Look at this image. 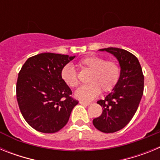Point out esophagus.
<instances>
[{
	"label": "esophagus",
	"mask_w": 160,
	"mask_h": 160,
	"mask_svg": "<svg viewBox=\"0 0 160 160\" xmlns=\"http://www.w3.org/2000/svg\"><path fill=\"white\" fill-rule=\"evenodd\" d=\"M79 103H80V104H82V105H84V106L90 105V102H84V101H79Z\"/></svg>",
	"instance_id": "1"
}]
</instances>
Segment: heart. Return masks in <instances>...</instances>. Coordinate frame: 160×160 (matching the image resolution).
Listing matches in <instances>:
<instances>
[{"mask_svg":"<svg viewBox=\"0 0 160 160\" xmlns=\"http://www.w3.org/2000/svg\"><path fill=\"white\" fill-rule=\"evenodd\" d=\"M78 66L90 70L88 82L77 89L75 97L84 102L95 98L101 92L111 91L118 82L120 77V67L114 61L106 59L97 55H90L79 61ZM61 78L65 84L73 88L78 85L77 73L72 65L68 64L61 71Z\"/></svg>","mask_w":160,"mask_h":160,"instance_id":"heart-1","label":"heart"}]
</instances>
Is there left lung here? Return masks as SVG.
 <instances>
[{
    "instance_id": "8db88e82",
    "label": "left lung",
    "mask_w": 160,
    "mask_h": 160,
    "mask_svg": "<svg viewBox=\"0 0 160 160\" xmlns=\"http://www.w3.org/2000/svg\"><path fill=\"white\" fill-rule=\"evenodd\" d=\"M99 50L114 55L121 70L112 91L105 99L97 102L102 107V113L94 118L93 124L102 132L114 133L128 125L135 115L143 94L144 77L138 58L130 52L113 47Z\"/></svg>"
}]
</instances>
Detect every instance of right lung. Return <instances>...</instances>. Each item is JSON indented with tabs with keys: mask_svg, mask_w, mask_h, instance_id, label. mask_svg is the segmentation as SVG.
I'll list each match as a JSON object with an SVG mask.
<instances>
[{
	"mask_svg": "<svg viewBox=\"0 0 160 160\" xmlns=\"http://www.w3.org/2000/svg\"><path fill=\"white\" fill-rule=\"evenodd\" d=\"M75 56L42 53L29 58L18 73L17 99L22 116L36 131L55 133L64 128L78 101L61 78Z\"/></svg>",
	"mask_w": 160,
	"mask_h": 160,
	"instance_id": "obj_1",
	"label": "right lung"
}]
</instances>
